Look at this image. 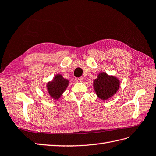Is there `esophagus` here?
<instances>
[{
  "instance_id": "obj_1",
  "label": "esophagus",
  "mask_w": 156,
  "mask_h": 156,
  "mask_svg": "<svg viewBox=\"0 0 156 156\" xmlns=\"http://www.w3.org/2000/svg\"><path fill=\"white\" fill-rule=\"evenodd\" d=\"M75 81L76 82H82L83 81V77H78V78H75Z\"/></svg>"
}]
</instances>
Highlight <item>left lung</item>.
<instances>
[{
    "mask_svg": "<svg viewBox=\"0 0 156 156\" xmlns=\"http://www.w3.org/2000/svg\"><path fill=\"white\" fill-rule=\"evenodd\" d=\"M119 82L113 76H108L105 73H101L94 81V89L99 98L103 100L109 98L117 91Z\"/></svg>",
    "mask_w": 156,
    "mask_h": 156,
    "instance_id": "1",
    "label": "left lung"
}]
</instances>
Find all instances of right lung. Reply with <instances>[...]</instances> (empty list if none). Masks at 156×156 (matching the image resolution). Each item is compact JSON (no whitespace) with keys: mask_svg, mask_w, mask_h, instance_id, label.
Returning <instances> with one entry per match:
<instances>
[{"mask_svg":"<svg viewBox=\"0 0 156 156\" xmlns=\"http://www.w3.org/2000/svg\"><path fill=\"white\" fill-rule=\"evenodd\" d=\"M69 84V81L61 75H57L52 82L48 83L47 89L50 95L54 99H58L64 92Z\"/></svg>","mask_w":156,"mask_h":156,"instance_id":"add662e5","label":"right lung"}]
</instances>
